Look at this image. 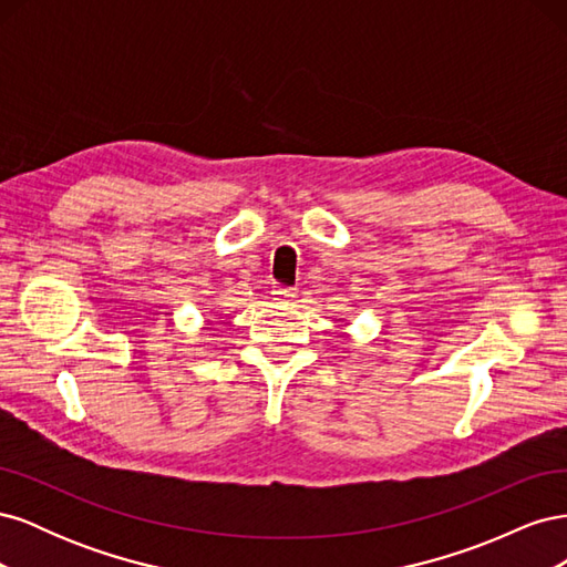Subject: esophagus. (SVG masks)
<instances>
[{"instance_id": "1", "label": "esophagus", "mask_w": 567, "mask_h": 567, "mask_svg": "<svg viewBox=\"0 0 567 567\" xmlns=\"http://www.w3.org/2000/svg\"><path fill=\"white\" fill-rule=\"evenodd\" d=\"M271 296H274V300H279V302H290L296 298V293L290 288H286V286H274L271 288Z\"/></svg>"}]
</instances>
